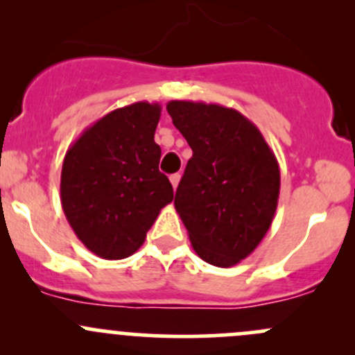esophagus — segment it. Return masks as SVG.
Masks as SVG:
<instances>
[{"label": "esophagus", "mask_w": 355, "mask_h": 355, "mask_svg": "<svg viewBox=\"0 0 355 355\" xmlns=\"http://www.w3.org/2000/svg\"><path fill=\"white\" fill-rule=\"evenodd\" d=\"M170 182H171V185H173V189H177L178 184H180V173H173V175H171Z\"/></svg>", "instance_id": "34e87169"}]
</instances>
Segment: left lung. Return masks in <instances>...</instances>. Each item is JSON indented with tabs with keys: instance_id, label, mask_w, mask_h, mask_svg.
<instances>
[{
	"instance_id": "8db88e82",
	"label": "left lung",
	"mask_w": 355,
	"mask_h": 355,
	"mask_svg": "<svg viewBox=\"0 0 355 355\" xmlns=\"http://www.w3.org/2000/svg\"><path fill=\"white\" fill-rule=\"evenodd\" d=\"M166 110L192 149L175 209L200 259L235 266L273 221L280 196L275 153L259 128L234 108L170 101Z\"/></svg>"
}]
</instances>
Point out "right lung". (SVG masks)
Instances as JSON below:
<instances>
[{
    "instance_id": "add662e5",
    "label": "right lung",
    "mask_w": 355,
    "mask_h": 355,
    "mask_svg": "<svg viewBox=\"0 0 355 355\" xmlns=\"http://www.w3.org/2000/svg\"><path fill=\"white\" fill-rule=\"evenodd\" d=\"M157 103L110 111L68 148L62 168V207L71 230L103 259L132 256L173 187L157 168Z\"/></svg>"
}]
</instances>
